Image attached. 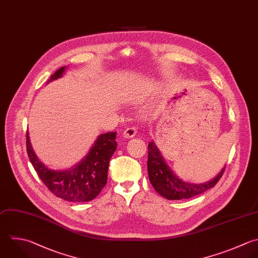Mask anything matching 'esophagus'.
<instances>
[{
  "label": "esophagus",
  "mask_w": 258,
  "mask_h": 258,
  "mask_svg": "<svg viewBox=\"0 0 258 258\" xmlns=\"http://www.w3.org/2000/svg\"><path fill=\"white\" fill-rule=\"evenodd\" d=\"M136 133H137L136 127L135 126H129L128 128L125 129V131L123 132V135L126 138H132V137H134L136 135Z\"/></svg>",
  "instance_id": "esophagus-1"
}]
</instances>
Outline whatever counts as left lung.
<instances>
[{
	"instance_id": "1",
	"label": "left lung",
	"mask_w": 258,
	"mask_h": 258,
	"mask_svg": "<svg viewBox=\"0 0 258 258\" xmlns=\"http://www.w3.org/2000/svg\"><path fill=\"white\" fill-rule=\"evenodd\" d=\"M147 169L149 180L154 189L168 200L189 199L201 195L215 186L225 171L224 167L216 178L203 184L183 182L169 169L158 148L152 141L148 143Z\"/></svg>"
}]
</instances>
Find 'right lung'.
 <instances>
[{"label":"right lung","instance_id":"right-lung-1","mask_svg":"<svg viewBox=\"0 0 258 258\" xmlns=\"http://www.w3.org/2000/svg\"><path fill=\"white\" fill-rule=\"evenodd\" d=\"M66 67L57 70L47 81L60 78ZM116 132H108L98 137L88 155L70 170L57 171L46 167L35 155L29 133H26V148L29 159L40 179L56 197L74 203L94 200L107 183L109 162L117 148Z\"/></svg>","mask_w":258,"mask_h":258}]
</instances>
